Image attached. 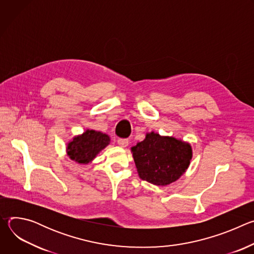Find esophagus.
Listing matches in <instances>:
<instances>
[{
    "mask_svg": "<svg viewBox=\"0 0 254 254\" xmlns=\"http://www.w3.org/2000/svg\"><path fill=\"white\" fill-rule=\"evenodd\" d=\"M118 143H119L120 147L126 148V147L128 146V139H127V138H119L118 139Z\"/></svg>",
    "mask_w": 254,
    "mask_h": 254,
    "instance_id": "esophagus-1",
    "label": "esophagus"
}]
</instances>
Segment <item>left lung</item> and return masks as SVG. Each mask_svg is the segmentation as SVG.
Returning <instances> with one entry per match:
<instances>
[{"label":"left lung","instance_id":"1","mask_svg":"<svg viewBox=\"0 0 254 254\" xmlns=\"http://www.w3.org/2000/svg\"><path fill=\"white\" fill-rule=\"evenodd\" d=\"M141 180L158 186L169 185L182 176L190 165L192 148L173 136H161L154 131L131 148Z\"/></svg>","mask_w":254,"mask_h":254}]
</instances>
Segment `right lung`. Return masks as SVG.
Segmentation results:
<instances>
[{
	"mask_svg": "<svg viewBox=\"0 0 254 254\" xmlns=\"http://www.w3.org/2000/svg\"><path fill=\"white\" fill-rule=\"evenodd\" d=\"M110 141L111 138L107 134L87 129L68 143L67 154L71 160L78 164H88L107 144H110Z\"/></svg>",
	"mask_w": 254,
	"mask_h": 254,
	"instance_id": "add662e5",
	"label": "right lung"
}]
</instances>
